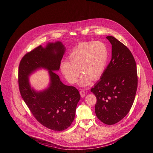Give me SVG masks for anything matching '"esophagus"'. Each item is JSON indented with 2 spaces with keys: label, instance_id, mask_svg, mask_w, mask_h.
Wrapping results in <instances>:
<instances>
[{
  "label": "esophagus",
  "instance_id": "esophagus-1",
  "mask_svg": "<svg viewBox=\"0 0 153 153\" xmlns=\"http://www.w3.org/2000/svg\"><path fill=\"white\" fill-rule=\"evenodd\" d=\"M79 93H80V95H81V97L83 98V97H85V91H84L83 90H81L80 92H79Z\"/></svg>",
  "mask_w": 153,
  "mask_h": 153
}]
</instances>
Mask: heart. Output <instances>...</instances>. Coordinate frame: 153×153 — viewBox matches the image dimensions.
Wrapping results in <instances>:
<instances>
[{
  "mask_svg": "<svg viewBox=\"0 0 153 153\" xmlns=\"http://www.w3.org/2000/svg\"><path fill=\"white\" fill-rule=\"evenodd\" d=\"M68 58L69 61H64L61 63L62 74L69 83L74 84L77 82L81 72L83 74L81 84L85 87L91 84V79H97L104 72L108 51L101 42H82L71 51Z\"/></svg>",
  "mask_w": 153,
  "mask_h": 153,
  "instance_id": "obj_1",
  "label": "heart"
}]
</instances>
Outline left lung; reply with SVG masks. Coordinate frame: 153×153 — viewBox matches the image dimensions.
I'll list each match as a JSON object with an SVG mask.
<instances>
[{"mask_svg":"<svg viewBox=\"0 0 153 153\" xmlns=\"http://www.w3.org/2000/svg\"><path fill=\"white\" fill-rule=\"evenodd\" d=\"M106 38L112 45V58L101 76L91 88L96 96L95 111L103 123L113 125L129 112L138 85L137 66L129 49L113 36Z\"/></svg>","mask_w":153,"mask_h":153,"instance_id":"left-lung-1","label":"left lung"}]
</instances>
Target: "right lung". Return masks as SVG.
<instances>
[{
    "label": "right lung",
    "mask_w": 153,
    "mask_h": 153,
    "mask_svg": "<svg viewBox=\"0 0 153 153\" xmlns=\"http://www.w3.org/2000/svg\"><path fill=\"white\" fill-rule=\"evenodd\" d=\"M65 48L61 42L41 45L26 53L18 69L21 97L34 117L44 127L53 131H64L73 122L81 95L74 87L64 85L54 72L59 69ZM40 67L50 71V87L44 91L32 89L28 77Z\"/></svg>",
    "instance_id": "right-lung-1"
}]
</instances>
